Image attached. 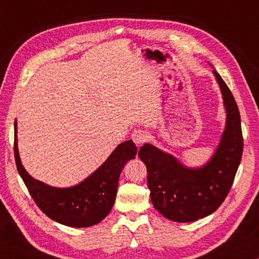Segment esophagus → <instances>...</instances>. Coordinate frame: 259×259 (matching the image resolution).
Here are the masks:
<instances>
[{"label":"esophagus","instance_id":"34e87169","mask_svg":"<svg viewBox=\"0 0 259 259\" xmlns=\"http://www.w3.org/2000/svg\"><path fill=\"white\" fill-rule=\"evenodd\" d=\"M147 138H148V136H147L146 131L140 130V129L135 130L134 133H133V135H131V139H133L134 142H135V144H137L138 146L142 145L143 143H145L146 140H147Z\"/></svg>","mask_w":259,"mask_h":259}]
</instances>
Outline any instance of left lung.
Returning a JSON list of instances; mask_svg holds the SVG:
<instances>
[{
	"label": "left lung",
	"mask_w": 259,
	"mask_h": 259,
	"mask_svg": "<svg viewBox=\"0 0 259 259\" xmlns=\"http://www.w3.org/2000/svg\"><path fill=\"white\" fill-rule=\"evenodd\" d=\"M226 109V126L213 156L201 168L183 165L176 157L151 144L138 156L147 169V185L154 208L170 221L188 223L209 216L229 194L243 151L238 105L229 87L213 71Z\"/></svg>",
	"instance_id": "obj_1"
}]
</instances>
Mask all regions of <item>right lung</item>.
I'll list each match as a JSON object with an SVG mask.
<instances>
[{
    "instance_id": "add662e5",
    "label": "right lung",
    "mask_w": 259,
    "mask_h": 259,
    "mask_svg": "<svg viewBox=\"0 0 259 259\" xmlns=\"http://www.w3.org/2000/svg\"><path fill=\"white\" fill-rule=\"evenodd\" d=\"M136 154L135 143L126 140L114 150L102 166L78 185L67 188L52 187L29 176L21 164L15 121V159L20 177L37 207L48 217L66 226H93L107 216L116 198L121 170Z\"/></svg>"
}]
</instances>
